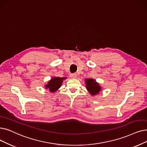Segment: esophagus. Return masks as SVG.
Wrapping results in <instances>:
<instances>
[{
    "mask_svg": "<svg viewBox=\"0 0 147 147\" xmlns=\"http://www.w3.org/2000/svg\"><path fill=\"white\" fill-rule=\"evenodd\" d=\"M77 77V75L76 74H70V77L72 78H75Z\"/></svg>",
    "mask_w": 147,
    "mask_h": 147,
    "instance_id": "34e87169",
    "label": "esophagus"
}]
</instances>
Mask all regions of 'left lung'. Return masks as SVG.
<instances>
[{"mask_svg":"<svg viewBox=\"0 0 147 147\" xmlns=\"http://www.w3.org/2000/svg\"><path fill=\"white\" fill-rule=\"evenodd\" d=\"M86 88L89 90V92L92 94V95H96L100 92L101 87L93 79H86Z\"/></svg>","mask_w":147,"mask_h":147,"instance_id":"obj_1","label":"left lung"}]
</instances>
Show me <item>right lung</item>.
I'll list each match as a JSON object with an SVG mask.
<instances>
[{
    "label": "right lung",
    "instance_id": "right-lung-1",
    "mask_svg": "<svg viewBox=\"0 0 147 147\" xmlns=\"http://www.w3.org/2000/svg\"><path fill=\"white\" fill-rule=\"evenodd\" d=\"M66 78H60V77H54L51 79V81H49L48 84L46 85V89H49V91L51 92H54L57 90H58L60 86H61V83L63 80Z\"/></svg>",
    "mask_w": 147,
    "mask_h": 147
}]
</instances>
